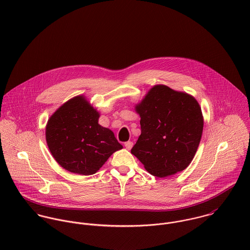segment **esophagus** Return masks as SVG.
Instances as JSON below:
<instances>
[{
  "label": "esophagus",
  "instance_id": "obj_1",
  "mask_svg": "<svg viewBox=\"0 0 250 250\" xmlns=\"http://www.w3.org/2000/svg\"><path fill=\"white\" fill-rule=\"evenodd\" d=\"M125 147H126V149L130 150V149L133 147V143H132V142H127V143H125Z\"/></svg>",
  "mask_w": 250,
  "mask_h": 250
}]
</instances>
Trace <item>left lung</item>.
Wrapping results in <instances>:
<instances>
[{"label": "left lung", "instance_id": "left-lung-1", "mask_svg": "<svg viewBox=\"0 0 250 250\" xmlns=\"http://www.w3.org/2000/svg\"><path fill=\"white\" fill-rule=\"evenodd\" d=\"M142 134L131 153L157 177L184 170L192 161L201 140V107L190 95L167 85H155L136 107Z\"/></svg>", "mask_w": 250, "mask_h": 250}]
</instances>
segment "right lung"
<instances>
[{
  "instance_id": "obj_1",
  "label": "right lung",
  "mask_w": 250,
  "mask_h": 250,
  "mask_svg": "<svg viewBox=\"0 0 250 250\" xmlns=\"http://www.w3.org/2000/svg\"><path fill=\"white\" fill-rule=\"evenodd\" d=\"M99 113L84 97L77 96L50 117L46 126L48 147L61 167L81 174L96 173L122 145L114 134L98 124Z\"/></svg>"
}]
</instances>
